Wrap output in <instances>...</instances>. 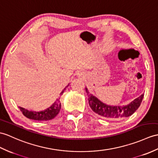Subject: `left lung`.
<instances>
[{
	"mask_svg": "<svg viewBox=\"0 0 158 158\" xmlns=\"http://www.w3.org/2000/svg\"><path fill=\"white\" fill-rule=\"evenodd\" d=\"M85 90L91 110L98 115L105 118H124L131 116L140 106L144 96V94H142L127 106H111L102 103L93 95L89 94L87 88Z\"/></svg>",
	"mask_w": 158,
	"mask_h": 158,
	"instance_id": "8db88e82",
	"label": "left lung"
}]
</instances>
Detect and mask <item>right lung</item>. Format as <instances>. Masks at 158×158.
<instances>
[{"label":"right lung","mask_w":158,"mask_h":158,"mask_svg":"<svg viewBox=\"0 0 158 158\" xmlns=\"http://www.w3.org/2000/svg\"><path fill=\"white\" fill-rule=\"evenodd\" d=\"M67 86L66 87H67ZM66 87L62 90L60 94L62 95L64 93V91L65 90ZM19 109L22 114L27 118L34 120H38V121H44V120H49L53 119L55 116H56L60 112V103L59 99H57L56 102L50 106L49 108H47L46 110L41 112H33V111H28L23 108L19 107Z\"/></svg>","instance_id":"1"}]
</instances>
